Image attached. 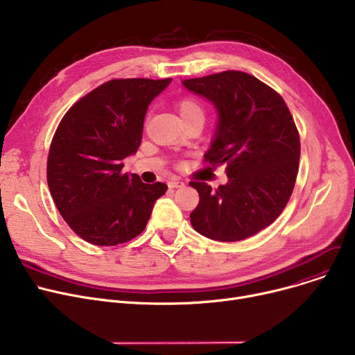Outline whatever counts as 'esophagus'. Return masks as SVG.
Instances as JSON below:
<instances>
[{
	"mask_svg": "<svg viewBox=\"0 0 355 355\" xmlns=\"http://www.w3.org/2000/svg\"><path fill=\"white\" fill-rule=\"evenodd\" d=\"M168 187H170V189H181V187H184V182L178 181V180H171L170 182H168Z\"/></svg>",
	"mask_w": 355,
	"mask_h": 355,
	"instance_id": "obj_1",
	"label": "esophagus"
}]
</instances>
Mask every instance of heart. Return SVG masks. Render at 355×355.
I'll return each mask as SVG.
<instances>
[{
    "label": "heart",
    "instance_id": "obj_1",
    "mask_svg": "<svg viewBox=\"0 0 355 355\" xmlns=\"http://www.w3.org/2000/svg\"><path fill=\"white\" fill-rule=\"evenodd\" d=\"M178 109L181 116H187V115H193V114H200L202 115V107L201 105L191 99V98H184L178 102Z\"/></svg>",
    "mask_w": 355,
    "mask_h": 355
}]
</instances>
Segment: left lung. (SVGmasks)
<instances>
[{"label":"left lung","instance_id":"obj_1","mask_svg":"<svg viewBox=\"0 0 355 355\" xmlns=\"http://www.w3.org/2000/svg\"><path fill=\"white\" fill-rule=\"evenodd\" d=\"M181 83L214 106L216 132L204 158L213 166L226 164L227 174L217 190L190 182L200 196L191 225L217 241L248 239L272 225L293 191L301 142L291 112L281 95L243 71Z\"/></svg>","mask_w":355,"mask_h":355}]
</instances>
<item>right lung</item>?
I'll return each instance as SVG.
<instances>
[{
	"label": "right lung",
	"mask_w": 355,
	"mask_h": 355,
	"mask_svg": "<svg viewBox=\"0 0 355 355\" xmlns=\"http://www.w3.org/2000/svg\"><path fill=\"white\" fill-rule=\"evenodd\" d=\"M173 79H116L74 103L53 137L47 184L55 207L87 243L116 246L141 234L166 184L122 173L142 141L148 105Z\"/></svg>",
	"instance_id": "1"
}]
</instances>
